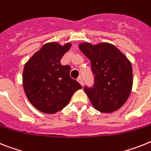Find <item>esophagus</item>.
<instances>
[{"label": "esophagus", "mask_w": 151, "mask_h": 151, "mask_svg": "<svg viewBox=\"0 0 151 151\" xmlns=\"http://www.w3.org/2000/svg\"><path fill=\"white\" fill-rule=\"evenodd\" d=\"M77 81H78V83H80L82 86H83V78H82V77H81V76L78 77V78H77Z\"/></svg>", "instance_id": "esophagus-1"}]
</instances>
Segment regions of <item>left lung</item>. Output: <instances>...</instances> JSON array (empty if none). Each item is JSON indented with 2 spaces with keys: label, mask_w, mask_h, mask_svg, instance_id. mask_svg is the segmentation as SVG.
Masks as SVG:
<instances>
[{
  "label": "left lung",
  "mask_w": 151,
  "mask_h": 151,
  "mask_svg": "<svg viewBox=\"0 0 151 151\" xmlns=\"http://www.w3.org/2000/svg\"><path fill=\"white\" fill-rule=\"evenodd\" d=\"M78 48L89 58L94 76L93 87H84L92 105L102 113L119 109L129 98L133 86V69L128 58L109 43L91 45L84 42Z\"/></svg>",
  "instance_id": "1"
}]
</instances>
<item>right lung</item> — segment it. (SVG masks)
Returning a JSON list of instances; mask_svg holds the SVG:
<instances>
[{
	"mask_svg": "<svg viewBox=\"0 0 151 151\" xmlns=\"http://www.w3.org/2000/svg\"><path fill=\"white\" fill-rule=\"evenodd\" d=\"M72 45L46 43L26 62L23 87L26 96L36 109L53 114L68 105L73 93L82 88L69 76V65H61L62 56Z\"/></svg>",
	"mask_w": 151,
	"mask_h": 151,
	"instance_id": "1",
	"label": "right lung"
}]
</instances>
